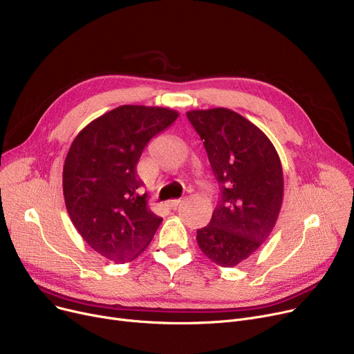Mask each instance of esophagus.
Listing matches in <instances>:
<instances>
[{
  "label": "esophagus",
  "mask_w": 354,
  "mask_h": 354,
  "mask_svg": "<svg viewBox=\"0 0 354 354\" xmlns=\"http://www.w3.org/2000/svg\"><path fill=\"white\" fill-rule=\"evenodd\" d=\"M182 202H183V199H171L169 202H167V205H169L171 209H176Z\"/></svg>",
  "instance_id": "34e87169"
}]
</instances>
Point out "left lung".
I'll return each mask as SVG.
<instances>
[{"label": "left lung", "mask_w": 354, "mask_h": 354, "mask_svg": "<svg viewBox=\"0 0 354 354\" xmlns=\"http://www.w3.org/2000/svg\"><path fill=\"white\" fill-rule=\"evenodd\" d=\"M221 198L211 222L196 231L201 251L221 267H235L271 234L284 195L283 167L270 139L225 107L191 110Z\"/></svg>", "instance_id": "1"}]
</instances>
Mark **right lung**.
I'll use <instances>...</instances> for the list:
<instances>
[{"instance_id": "obj_1", "label": "right lung", "mask_w": 354, "mask_h": 354, "mask_svg": "<svg viewBox=\"0 0 354 354\" xmlns=\"http://www.w3.org/2000/svg\"><path fill=\"white\" fill-rule=\"evenodd\" d=\"M178 111L124 104L90 122L73 140L63 169L70 219L86 243L115 263L151 244L162 218L147 207L136 166L145 146Z\"/></svg>"}]
</instances>
